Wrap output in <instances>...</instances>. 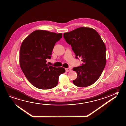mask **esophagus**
Here are the masks:
<instances>
[{
  "label": "esophagus",
  "mask_w": 126,
  "mask_h": 126,
  "mask_svg": "<svg viewBox=\"0 0 126 126\" xmlns=\"http://www.w3.org/2000/svg\"><path fill=\"white\" fill-rule=\"evenodd\" d=\"M65 70L66 72H69V71H70L71 70L70 69L68 68H65Z\"/></svg>",
  "instance_id": "obj_1"
}]
</instances>
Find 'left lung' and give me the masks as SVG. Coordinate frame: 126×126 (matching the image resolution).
<instances>
[{
  "label": "left lung",
  "mask_w": 126,
  "mask_h": 126,
  "mask_svg": "<svg viewBox=\"0 0 126 126\" xmlns=\"http://www.w3.org/2000/svg\"><path fill=\"white\" fill-rule=\"evenodd\" d=\"M63 37L71 45L75 58H81L83 62L81 66L73 69L78 76L73 82L80 87L93 84L100 77L106 63V47L100 35L92 28L82 27L65 32Z\"/></svg>",
  "instance_id": "obj_1"
}]
</instances>
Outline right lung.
Listing matches in <instances>:
<instances>
[{
	"mask_svg": "<svg viewBox=\"0 0 126 126\" xmlns=\"http://www.w3.org/2000/svg\"><path fill=\"white\" fill-rule=\"evenodd\" d=\"M62 37L61 33L36 30L21 44L19 54L21 68L28 81L39 89L56 87L60 75L65 72L63 67L57 68L46 63V59L51 58L56 43Z\"/></svg>",
	"mask_w": 126,
	"mask_h": 126,
	"instance_id": "add662e5",
	"label": "right lung"
}]
</instances>
